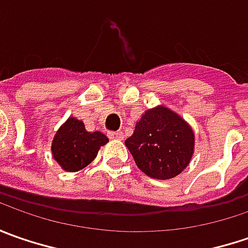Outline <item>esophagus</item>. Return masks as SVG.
<instances>
[{
    "label": "esophagus",
    "mask_w": 248,
    "mask_h": 248,
    "mask_svg": "<svg viewBox=\"0 0 248 248\" xmlns=\"http://www.w3.org/2000/svg\"><path fill=\"white\" fill-rule=\"evenodd\" d=\"M110 139H123L124 138V134L121 131H114V132H109Z\"/></svg>",
    "instance_id": "34e87169"
}]
</instances>
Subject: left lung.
<instances>
[{
	"label": "left lung",
	"mask_w": 248,
	"mask_h": 248,
	"mask_svg": "<svg viewBox=\"0 0 248 248\" xmlns=\"http://www.w3.org/2000/svg\"><path fill=\"white\" fill-rule=\"evenodd\" d=\"M140 171L155 179L179 175L195 152V134L190 125L166 106L146 110L125 139Z\"/></svg>",
	"instance_id": "1"
}]
</instances>
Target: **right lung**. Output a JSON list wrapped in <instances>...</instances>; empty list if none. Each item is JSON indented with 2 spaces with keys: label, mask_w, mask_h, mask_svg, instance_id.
<instances>
[{
  "label": "right lung",
  "mask_w": 248,
  "mask_h": 248,
  "mask_svg": "<svg viewBox=\"0 0 248 248\" xmlns=\"http://www.w3.org/2000/svg\"><path fill=\"white\" fill-rule=\"evenodd\" d=\"M109 142L99 131L88 132L84 123L69 117L56 131L52 140V156L56 163L67 172L80 171L96 157L100 146Z\"/></svg>",
  "instance_id": "1"
}]
</instances>
